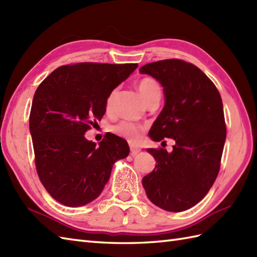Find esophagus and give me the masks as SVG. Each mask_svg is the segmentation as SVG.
<instances>
[{
    "label": "esophagus",
    "mask_w": 257,
    "mask_h": 257,
    "mask_svg": "<svg viewBox=\"0 0 257 257\" xmlns=\"http://www.w3.org/2000/svg\"><path fill=\"white\" fill-rule=\"evenodd\" d=\"M130 151H132V155L136 156L138 154V152L141 151V148L138 146H135V145H130Z\"/></svg>",
    "instance_id": "esophagus-1"
}]
</instances>
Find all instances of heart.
I'll return each mask as SVG.
<instances>
[{
	"instance_id": "heart-1",
	"label": "heart",
	"mask_w": 257,
	"mask_h": 257,
	"mask_svg": "<svg viewBox=\"0 0 257 257\" xmlns=\"http://www.w3.org/2000/svg\"><path fill=\"white\" fill-rule=\"evenodd\" d=\"M137 87L141 97L144 98L145 101L148 100L152 96L160 94V86L158 84V81L152 77L141 78L138 81ZM114 95H116V90H112L107 97V100H106L107 109L111 107ZM111 130L113 134H116L117 136H119V137L124 138L125 140L130 141V143H138L141 138V133H143L144 128L141 127V125L136 124L134 122L121 121L118 124L113 125Z\"/></svg>"
}]
</instances>
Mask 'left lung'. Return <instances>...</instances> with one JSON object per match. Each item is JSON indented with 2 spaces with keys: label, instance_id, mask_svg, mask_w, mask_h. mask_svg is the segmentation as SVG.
Returning a JSON list of instances; mask_svg holds the SVG:
<instances>
[{
  "label": "left lung",
  "instance_id": "left-lung-1",
  "mask_svg": "<svg viewBox=\"0 0 257 257\" xmlns=\"http://www.w3.org/2000/svg\"><path fill=\"white\" fill-rule=\"evenodd\" d=\"M139 72L159 81L165 94V107L150 138L176 141L172 152L147 149L157 165L144 177L143 185L155 205L185 211L204 198L220 171L226 138L222 98L200 68L181 59L149 63Z\"/></svg>",
  "mask_w": 257,
  "mask_h": 257
}]
</instances>
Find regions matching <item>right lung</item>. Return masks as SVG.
Returning a JSON list of instances; mask_svg holds the SVG:
<instances>
[{"label":"right lung","instance_id":"add662e5","mask_svg":"<svg viewBox=\"0 0 257 257\" xmlns=\"http://www.w3.org/2000/svg\"><path fill=\"white\" fill-rule=\"evenodd\" d=\"M137 64L78 63L56 68L33 98L30 132L41 182L66 206H83L100 195L113 163L129 155L116 135L99 146L85 138L106 112L109 94L129 77Z\"/></svg>","mask_w":257,"mask_h":257}]
</instances>
